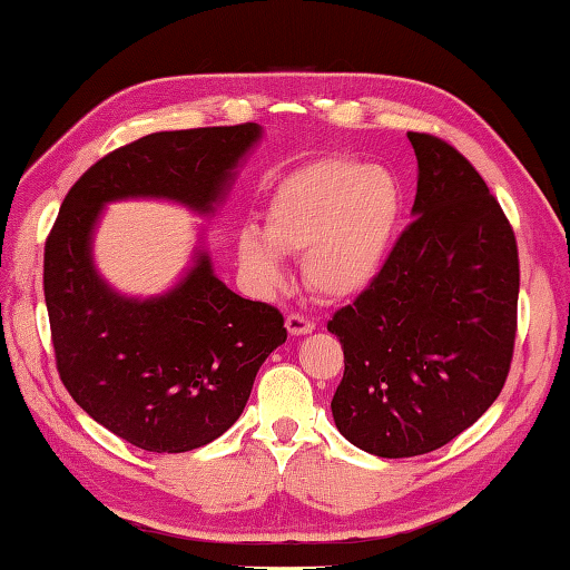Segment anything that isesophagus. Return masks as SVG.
<instances>
[{"mask_svg":"<svg viewBox=\"0 0 570 570\" xmlns=\"http://www.w3.org/2000/svg\"><path fill=\"white\" fill-rule=\"evenodd\" d=\"M314 326H316L314 321L308 318V316H304V314H288L286 316V328H288V334H292V336L312 334Z\"/></svg>","mask_w":570,"mask_h":570,"instance_id":"esophagus-1","label":"esophagus"}]
</instances>
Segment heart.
Segmentation results:
<instances>
[{"instance_id": "heart-1", "label": "heart", "mask_w": 570, "mask_h": 570, "mask_svg": "<svg viewBox=\"0 0 570 570\" xmlns=\"http://www.w3.org/2000/svg\"><path fill=\"white\" fill-rule=\"evenodd\" d=\"M401 216L396 174L358 159H318L276 186L264 214L266 234L246 226L239 258L258 284L276 286L282 252L304 254V276L316 294L351 298L384 272Z\"/></svg>"}]
</instances>
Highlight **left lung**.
<instances>
[{"label": "left lung", "instance_id": "left-lung-1", "mask_svg": "<svg viewBox=\"0 0 570 570\" xmlns=\"http://www.w3.org/2000/svg\"><path fill=\"white\" fill-rule=\"evenodd\" d=\"M409 141L416 219L376 282L328 321L344 348L336 429L381 459L436 451L483 416L509 376L519 318V246L499 199L449 141Z\"/></svg>", "mask_w": 570, "mask_h": 570}]
</instances>
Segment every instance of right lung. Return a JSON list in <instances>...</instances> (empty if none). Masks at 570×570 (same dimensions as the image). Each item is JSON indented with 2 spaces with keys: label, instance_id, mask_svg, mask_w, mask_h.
I'll return each mask as SVG.
<instances>
[{
  "label": "right lung",
  "instance_id": "1",
  "mask_svg": "<svg viewBox=\"0 0 570 570\" xmlns=\"http://www.w3.org/2000/svg\"><path fill=\"white\" fill-rule=\"evenodd\" d=\"M258 124L147 134L89 167L61 202L45 244V302L61 384L101 426L154 453L219 439L249 401L256 371L286 341L284 316L234 294L209 254L169 294L127 298L91 264L101 206L134 196L209 214Z\"/></svg>",
  "mask_w": 570,
  "mask_h": 570
}]
</instances>
